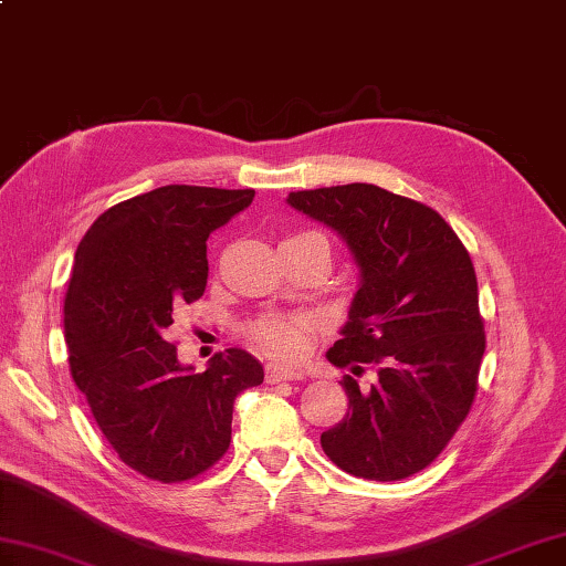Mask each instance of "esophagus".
<instances>
[{
	"instance_id": "esophagus-1",
	"label": "esophagus",
	"mask_w": 566,
	"mask_h": 566,
	"mask_svg": "<svg viewBox=\"0 0 566 566\" xmlns=\"http://www.w3.org/2000/svg\"><path fill=\"white\" fill-rule=\"evenodd\" d=\"M302 379V375L298 371H292V369H284L280 365H268V384H280V381H296Z\"/></svg>"
}]
</instances>
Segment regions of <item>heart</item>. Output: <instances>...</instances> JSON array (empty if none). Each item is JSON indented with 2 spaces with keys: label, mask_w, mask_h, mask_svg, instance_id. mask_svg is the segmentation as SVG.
<instances>
[{
  "label": "heart",
  "mask_w": 566,
  "mask_h": 566,
  "mask_svg": "<svg viewBox=\"0 0 566 566\" xmlns=\"http://www.w3.org/2000/svg\"><path fill=\"white\" fill-rule=\"evenodd\" d=\"M321 233L306 231L286 238L284 243H292V240H306ZM318 331V323L314 316L306 314H262L255 321H250L248 335L250 340L255 343L264 355L272 359H280V363H302L308 355L311 345H314V335Z\"/></svg>",
  "instance_id": "1"
}]
</instances>
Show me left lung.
Here are the masks:
<instances>
[{
	"label": "left lung",
	"mask_w": 566,
	"mask_h": 566,
	"mask_svg": "<svg viewBox=\"0 0 566 566\" xmlns=\"http://www.w3.org/2000/svg\"><path fill=\"white\" fill-rule=\"evenodd\" d=\"M286 201L335 228L363 270L328 359L378 375L367 392L343 377L350 403L321 448L347 474L399 482L436 460L472 411L486 347L472 258L436 209L377 185L290 191Z\"/></svg>",
	"instance_id": "obj_1"
}]
</instances>
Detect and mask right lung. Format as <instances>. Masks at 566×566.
Here are the masks:
<instances>
[{"mask_svg":"<svg viewBox=\"0 0 566 566\" xmlns=\"http://www.w3.org/2000/svg\"><path fill=\"white\" fill-rule=\"evenodd\" d=\"M255 189L167 185L106 209L84 233L65 294L72 379L118 460L163 484L207 472L231 444L235 396L264 379L240 347L195 375L165 340L207 290V238Z\"/></svg>","mask_w":566,"mask_h":566,"instance_id":"right-lung-1","label":"right lung"}]
</instances>
